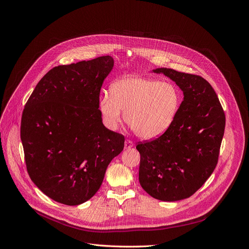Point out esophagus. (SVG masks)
<instances>
[{"label": "esophagus", "mask_w": 249, "mask_h": 249, "mask_svg": "<svg viewBox=\"0 0 249 249\" xmlns=\"http://www.w3.org/2000/svg\"><path fill=\"white\" fill-rule=\"evenodd\" d=\"M134 146V143L131 141V140H126L125 141V148L126 149H129Z\"/></svg>", "instance_id": "1"}]
</instances>
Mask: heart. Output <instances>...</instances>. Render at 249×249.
<instances>
[{
  "label": "heart",
  "mask_w": 249,
  "mask_h": 249,
  "mask_svg": "<svg viewBox=\"0 0 249 249\" xmlns=\"http://www.w3.org/2000/svg\"><path fill=\"white\" fill-rule=\"evenodd\" d=\"M181 96L172 83L131 75L115 82L111 94L102 91L99 110L104 124L116 130L123 119L143 139L165 133L178 112Z\"/></svg>",
  "instance_id": "b5f03b06"
}]
</instances>
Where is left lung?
Wrapping results in <instances>:
<instances>
[{
    "instance_id": "8db88e82",
    "label": "left lung",
    "mask_w": 249,
    "mask_h": 249,
    "mask_svg": "<svg viewBox=\"0 0 249 249\" xmlns=\"http://www.w3.org/2000/svg\"><path fill=\"white\" fill-rule=\"evenodd\" d=\"M184 93L165 133L139 142V182L152 198L176 202L191 197L214 172L225 129V114L212 86L200 75L172 69L153 70Z\"/></svg>"
}]
</instances>
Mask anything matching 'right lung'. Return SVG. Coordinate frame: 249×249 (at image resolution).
Here are the masks:
<instances>
[{
    "label": "right lung",
    "instance_id": "right-lung-1",
    "mask_svg": "<svg viewBox=\"0 0 249 249\" xmlns=\"http://www.w3.org/2000/svg\"><path fill=\"white\" fill-rule=\"evenodd\" d=\"M114 59L100 56L50 70L23 110L21 141L30 178L47 197L76 206L100 189L122 134L104 126L100 90Z\"/></svg>",
    "mask_w": 249,
    "mask_h": 249
}]
</instances>
